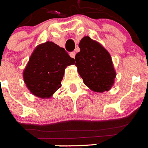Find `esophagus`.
<instances>
[{
  "instance_id": "esophagus-1",
  "label": "esophagus",
  "mask_w": 148,
  "mask_h": 148,
  "mask_svg": "<svg viewBox=\"0 0 148 148\" xmlns=\"http://www.w3.org/2000/svg\"><path fill=\"white\" fill-rule=\"evenodd\" d=\"M70 56H71L72 58H75V52H74V51H73V52H71L70 54Z\"/></svg>"
}]
</instances>
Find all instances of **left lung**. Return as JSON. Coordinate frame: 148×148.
Returning a JSON list of instances; mask_svg holds the SVG:
<instances>
[{"instance_id":"obj_1","label":"left lung","mask_w":148,"mask_h":148,"mask_svg":"<svg viewBox=\"0 0 148 148\" xmlns=\"http://www.w3.org/2000/svg\"><path fill=\"white\" fill-rule=\"evenodd\" d=\"M78 47L81 50L75 56V64L84 83L95 92L109 90L116 78L110 55L88 36L81 40Z\"/></svg>"}]
</instances>
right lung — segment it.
I'll use <instances>...</instances> for the list:
<instances>
[{
    "mask_svg": "<svg viewBox=\"0 0 148 148\" xmlns=\"http://www.w3.org/2000/svg\"><path fill=\"white\" fill-rule=\"evenodd\" d=\"M74 63L64 48L47 41L32 53L23 71L24 82L33 95L49 98L61 87L65 68Z\"/></svg>",
    "mask_w": 148,
    "mask_h": 148,
    "instance_id": "obj_1",
    "label": "right lung"
}]
</instances>
